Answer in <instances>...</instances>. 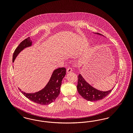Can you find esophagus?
I'll list each match as a JSON object with an SVG mask.
<instances>
[{
	"label": "esophagus",
	"instance_id": "1",
	"mask_svg": "<svg viewBox=\"0 0 133 133\" xmlns=\"http://www.w3.org/2000/svg\"><path fill=\"white\" fill-rule=\"evenodd\" d=\"M72 71H73L72 68L71 67H69V68H68L67 69V72L68 73H71V72H72Z\"/></svg>",
	"mask_w": 133,
	"mask_h": 133
}]
</instances>
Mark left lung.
<instances>
[{
  "label": "left lung",
  "instance_id": "8db88e82",
  "mask_svg": "<svg viewBox=\"0 0 133 133\" xmlns=\"http://www.w3.org/2000/svg\"><path fill=\"white\" fill-rule=\"evenodd\" d=\"M77 88L79 94L85 100L89 101H96L102 100L109 95L113 90V89L107 91L98 90L89 85L84 79L81 74L78 76Z\"/></svg>",
  "mask_w": 133,
  "mask_h": 133
}]
</instances>
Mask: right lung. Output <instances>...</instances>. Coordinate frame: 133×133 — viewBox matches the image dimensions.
Wrapping results in <instances>:
<instances>
[{
  "instance_id": "add662e5",
  "label": "right lung",
  "mask_w": 133,
  "mask_h": 133,
  "mask_svg": "<svg viewBox=\"0 0 133 133\" xmlns=\"http://www.w3.org/2000/svg\"><path fill=\"white\" fill-rule=\"evenodd\" d=\"M32 41L30 37L26 38L17 47L13 53L12 62L20 51L26 47L31 46ZM66 68L62 67L54 71L50 79L44 89L38 92L32 94L26 93L19 90L21 93L32 101L41 105H48L54 101L59 96L62 80L66 75Z\"/></svg>"
}]
</instances>
